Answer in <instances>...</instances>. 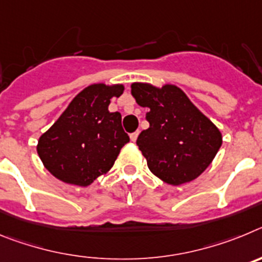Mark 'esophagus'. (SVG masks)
<instances>
[{
  "label": "esophagus",
  "mask_w": 262,
  "mask_h": 262,
  "mask_svg": "<svg viewBox=\"0 0 262 262\" xmlns=\"http://www.w3.org/2000/svg\"><path fill=\"white\" fill-rule=\"evenodd\" d=\"M138 136H139V131H135V133L129 134V139H131V142H136Z\"/></svg>",
  "instance_id": "1"
}]
</instances>
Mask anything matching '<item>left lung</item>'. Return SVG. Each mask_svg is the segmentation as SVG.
I'll use <instances>...</instances> for the list:
<instances>
[{
    "label": "left lung",
    "mask_w": 262,
    "mask_h": 262,
    "mask_svg": "<svg viewBox=\"0 0 262 262\" xmlns=\"http://www.w3.org/2000/svg\"><path fill=\"white\" fill-rule=\"evenodd\" d=\"M131 94L139 106L149 110V128L136 140L149 170L173 186L202 174L223 143L219 128L173 84L159 88L133 82Z\"/></svg>",
    "instance_id": "obj_1"
}]
</instances>
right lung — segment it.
<instances>
[{"label":"right lung","mask_w":262,"mask_h":262,"mask_svg":"<svg viewBox=\"0 0 262 262\" xmlns=\"http://www.w3.org/2000/svg\"><path fill=\"white\" fill-rule=\"evenodd\" d=\"M123 92V84L89 85L39 138L36 151L53 177L85 187L113 168L122 147L129 142L120 113L108 111L110 99Z\"/></svg>","instance_id":"obj_1"}]
</instances>
